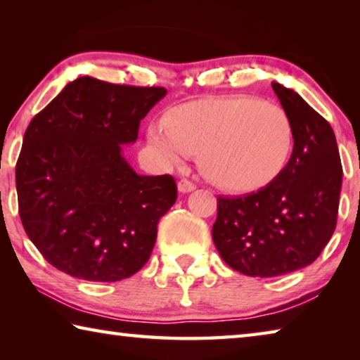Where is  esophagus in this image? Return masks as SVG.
Instances as JSON below:
<instances>
[{
	"label": "esophagus",
	"instance_id": "esophagus-1",
	"mask_svg": "<svg viewBox=\"0 0 360 360\" xmlns=\"http://www.w3.org/2000/svg\"><path fill=\"white\" fill-rule=\"evenodd\" d=\"M178 188H179V192H182V193H188V192L195 191V188H197V186H195L193 182L188 181V179H181L178 182Z\"/></svg>",
	"mask_w": 360,
	"mask_h": 360
}]
</instances>
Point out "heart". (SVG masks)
<instances>
[{"label":"heart","mask_w":360,"mask_h":360,"mask_svg":"<svg viewBox=\"0 0 360 360\" xmlns=\"http://www.w3.org/2000/svg\"><path fill=\"white\" fill-rule=\"evenodd\" d=\"M172 165L202 152V169L216 186L251 192L283 172L294 148V125L281 106L255 96L206 98L182 105L148 130Z\"/></svg>","instance_id":"b5f03b06"}]
</instances>
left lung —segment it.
I'll return each instance as SVG.
<instances>
[{
	"label": "left lung",
	"instance_id": "obj_1",
	"mask_svg": "<svg viewBox=\"0 0 360 360\" xmlns=\"http://www.w3.org/2000/svg\"><path fill=\"white\" fill-rule=\"evenodd\" d=\"M271 87L294 125V150L260 191L219 197L212 225L225 264L257 278L288 275L319 257L337 225L343 178L330 124L294 90Z\"/></svg>",
	"mask_w": 360,
	"mask_h": 360
}]
</instances>
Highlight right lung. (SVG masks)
I'll return each mask as SVG.
<instances>
[{
    "label": "right lung",
    "mask_w": 360,
    "mask_h": 360,
    "mask_svg": "<svg viewBox=\"0 0 360 360\" xmlns=\"http://www.w3.org/2000/svg\"><path fill=\"white\" fill-rule=\"evenodd\" d=\"M163 87L82 76L30 122L15 165L19 214L49 264L112 283L149 260L157 224L174 205L173 176L136 174L122 155Z\"/></svg>",
    "instance_id": "right-lung-1"
}]
</instances>
